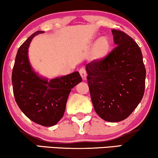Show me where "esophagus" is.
<instances>
[{"label": "esophagus", "mask_w": 158, "mask_h": 158, "mask_svg": "<svg viewBox=\"0 0 158 158\" xmlns=\"http://www.w3.org/2000/svg\"><path fill=\"white\" fill-rule=\"evenodd\" d=\"M79 73H80V76L81 77V79H82L83 81L86 80L87 79V73L86 71H85V70L84 68H81L80 70H79Z\"/></svg>", "instance_id": "obj_1"}]
</instances>
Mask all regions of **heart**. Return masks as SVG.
I'll return each instance as SVG.
<instances>
[{"instance_id":"obj_1","label":"heart","mask_w":158,"mask_h":158,"mask_svg":"<svg viewBox=\"0 0 158 158\" xmlns=\"http://www.w3.org/2000/svg\"><path fill=\"white\" fill-rule=\"evenodd\" d=\"M110 42L106 37H101L94 43L93 58L95 61H100L107 56L110 51Z\"/></svg>"}]
</instances>
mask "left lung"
<instances>
[{
  "label": "left lung",
  "instance_id": "1",
  "mask_svg": "<svg viewBox=\"0 0 158 158\" xmlns=\"http://www.w3.org/2000/svg\"><path fill=\"white\" fill-rule=\"evenodd\" d=\"M117 45L105 58L85 66L91 100L96 113L104 121L126 119L141 101L146 69L141 50L124 32L112 30Z\"/></svg>",
  "mask_w": 158,
  "mask_h": 158
}]
</instances>
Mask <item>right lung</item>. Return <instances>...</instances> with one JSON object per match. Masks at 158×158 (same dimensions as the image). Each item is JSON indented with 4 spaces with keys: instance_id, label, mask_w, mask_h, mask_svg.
I'll return each instance as SVG.
<instances>
[{
    "instance_id": "add662e5",
    "label": "right lung",
    "mask_w": 158,
    "mask_h": 158,
    "mask_svg": "<svg viewBox=\"0 0 158 158\" xmlns=\"http://www.w3.org/2000/svg\"><path fill=\"white\" fill-rule=\"evenodd\" d=\"M36 31L19 48L12 74L13 93L18 107L30 120L44 127L56 124L63 117L71 89L81 81L78 71L48 80L36 73L28 60V48Z\"/></svg>"
}]
</instances>
